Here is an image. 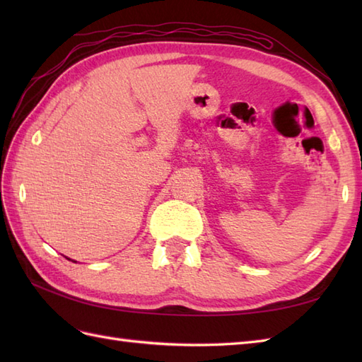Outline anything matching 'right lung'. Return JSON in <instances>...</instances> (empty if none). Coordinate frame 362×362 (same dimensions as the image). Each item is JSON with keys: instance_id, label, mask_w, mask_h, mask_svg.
<instances>
[{"instance_id": "right-lung-1", "label": "right lung", "mask_w": 362, "mask_h": 362, "mask_svg": "<svg viewBox=\"0 0 362 362\" xmlns=\"http://www.w3.org/2000/svg\"><path fill=\"white\" fill-rule=\"evenodd\" d=\"M68 259H70V258H68ZM74 263H76V261H74Z\"/></svg>"}]
</instances>
